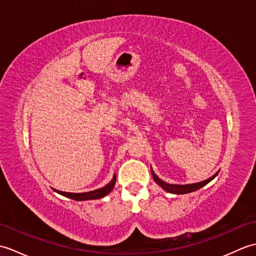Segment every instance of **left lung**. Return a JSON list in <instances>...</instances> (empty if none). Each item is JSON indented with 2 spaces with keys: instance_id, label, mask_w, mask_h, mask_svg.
Returning a JSON list of instances; mask_svg holds the SVG:
<instances>
[{
  "instance_id": "obj_1",
  "label": "left lung",
  "mask_w": 256,
  "mask_h": 256,
  "mask_svg": "<svg viewBox=\"0 0 256 256\" xmlns=\"http://www.w3.org/2000/svg\"><path fill=\"white\" fill-rule=\"evenodd\" d=\"M216 175H218V172L216 174V175H214L212 177H210L209 179H206V180H204V182H197V184H167L165 182H162V179H160L158 177H157L155 174L153 172V177H154V180L157 182V184H160V186L165 189L166 192H172V194H188V192H196V190L200 189L201 187L206 186V184L210 182L212 179H214Z\"/></svg>"
}]
</instances>
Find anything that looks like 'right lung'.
Returning <instances> with one entry per match:
<instances>
[{"label": "right lung", "mask_w": 256, "mask_h": 256, "mask_svg": "<svg viewBox=\"0 0 256 256\" xmlns=\"http://www.w3.org/2000/svg\"><path fill=\"white\" fill-rule=\"evenodd\" d=\"M116 176L114 175L112 180L108 182L106 186H104L103 188H100V189H96V190H94V192H82V194H74V192H59V190H56L55 192H57L58 194H60L62 196H64V197H68L70 199H74V200H77V201H82V200H92V199H100V198H103L104 196H106L108 192H111V190L113 189L114 184H116Z\"/></svg>", "instance_id": "obj_1"}]
</instances>
